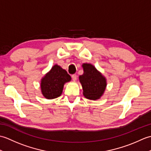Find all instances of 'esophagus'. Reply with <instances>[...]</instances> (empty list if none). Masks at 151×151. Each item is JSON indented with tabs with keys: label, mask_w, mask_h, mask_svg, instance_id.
<instances>
[{
	"label": "esophagus",
	"mask_w": 151,
	"mask_h": 151,
	"mask_svg": "<svg viewBox=\"0 0 151 151\" xmlns=\"http://www.w3.org/2000/svg\"><path fill=\"white\" fill-rule=\"evenodd\" d=\"M72 78L74 81H76V78H77V76H76V75H75V74H74V75H72Z\"/></svg>",
	"instance_id": "1"
}]
</instances>
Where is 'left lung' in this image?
<instances>
[{"label": "left lung", "instance_id": "8db88e82", "mask_svg": "<svg viewBox=\"0 0 151 151\" xmlns=\"http://www.w3.org/2000/svg\"><path fill=\"white\" fill-rule=\"evenodd\" d=\"M82 66L84 73L79 76V81L83 95L89 100H97L103 95L106 88V78L92 64L84 63Z\"/></svg>", "mask_w": 151, "mask_h": 151}]
</instances>
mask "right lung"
Here are the masks:
<instances>
[{"instance_id": "add662e5", "label": "right lung", "mask_w": 151, "mask_h": 151, "mask_svg": "<svg viewBox=\"0 0 151 151\" xmlns=\"http://www.w3.org/2000/svg\"><path fill=\"white\" fill-rule=\"evenodd\" d=\"M70 81L71 77L66 70L55 64L41 79V93L47 99H56L62 95L64 84Z\"/></svg>"}]
</instances>
